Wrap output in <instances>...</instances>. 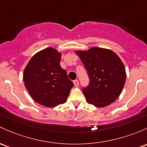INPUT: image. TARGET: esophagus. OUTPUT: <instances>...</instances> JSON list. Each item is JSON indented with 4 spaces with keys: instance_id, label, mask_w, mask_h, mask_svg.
<instances>
[{
    "instance_id": "esophagus-1",
    "label": "esophagus",
    "mask_w": 147,
    "mask_h": 147,
    "mask_svg": "<svg viewBox=\"0 0 147 147\" xmlns=\"http://www.w3.org/2000/svg\"><path fill=\"white\" fill-rule=\"evenodd\" d=\"M73 83H74V85H75V86H76V87L78 86L79 84H80V82H79V81L77 80H74Z\"/></svg>"
}]
</instances>
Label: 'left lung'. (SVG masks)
<instances>
[{
	"instance_id": "obj_1",
	"label": "left lung",
	"mask_w": 147,
	"mask_h": 147,
	"mask_svg": "<svg viewBox=\"0 0 147 147\" xmlns=\"http://www.w3.org/2000/svg\"><path fill=\"white\" fill-rule=\"evenodd\" d=\"M75 53L80 56L89 77L88 85L82 88L86 102L98 107L114 102L120 96L126 78L120 58L112 50L99 47Z\"/></svg>"
}]
</instances>
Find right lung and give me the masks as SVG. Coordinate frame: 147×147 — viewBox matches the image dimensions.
<instances>
[{"label":"right lung","instance_id":"obj_1","mask_svg":"<svg viewBox=\"0 0 147 147\" xmlns=\"http://www.w3.org/2000/svg\"><path fill=\"white\" fill-rule=\"evenodd\" d=\"M61 54L48 47L35 54L24 70V84L36 102L54 107L67 101L73 83L60 65Z\"/></svg>","mask_w":147,"mask_h":147}]
</instances>
